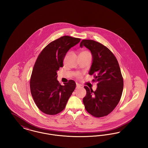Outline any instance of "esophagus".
I'll return each mask as SVG.
<instances>
[{
  "label": "esophagus",
  "mask_w": 148,
  "mask_h": 148,
  "mask_svg": "<svg viewBox=\"0 0 148 148\" xmlns=\"http://www.w3.org/2000/svg\"><path fill=\"white\" fill-rule=\"evenodd\" d=\"M81 88L80 85L77 83V85H76V89H79V88Z\"/></svg>",
  "instance_id": "34e87169"
}]
</instances>
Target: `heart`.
I'll return each mask as SVG.
<instances>
[{"instance_id":"1","label":"heart","mask_w":148,"mask_h":148,"mask_svg":"<svg viewBox=\"0 0 148 148\" xmlns=\"http://www.w3.org/2000/svg\"><path fill=\"white\" fill-rule=\"evenodd\" d=\"M84 54H88V55L91 56L90 53L89 51H88V50H83V51H82L80 53V54H79V55H84Z\"/></svg>"}]
</instances>
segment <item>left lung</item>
I'll return each mask as SVG.
<instances>
[{
  "label": "left lung",
  "mask_w": 148,
  "mask_h": 148,
  "mask_svg": "<svg viewBox=\"0 0 148 148\" xmlns=\"http://www.w3.org/2000/svg\"><path fill=\"white\" fill-rule=\"evenodd\" d=\"M83 46L92 53V64L89 74L94 75L97 83L95 91L85 86L86 96L83 99L86 110L95 117L111 113L118 105L123 90V79L119 63L112 51L100 42L83 40Z\"/></svg>",
  "instance_id": "left-lung-1"
}]
</instances>
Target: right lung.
<instances>
[{
  "instance_id": "obj_1",
  "label": "right lung",
  "mask_w": 148,
  "mask_h": 148,
  "mask_svg": "<svg viewBox=\"0 0 148 148\" xmlns=\"http://www.w3.org/2000/svg\"><path fill=\"white\" fill-rule=\"evenodd\" d=\"M80 41L79 38L62 36L45 47L36 60L30 81V92L38 108L46 114L56 115L63 111L75 89L73 80L60 84L57 71L63 66L68 50Z\"/></svg>"
}]
</instances>
